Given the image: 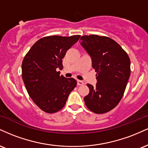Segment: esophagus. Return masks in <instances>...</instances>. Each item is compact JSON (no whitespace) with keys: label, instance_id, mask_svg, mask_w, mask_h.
<instances>
[{"label":"esophagus","instance_id":"esophagus-1","mask_svg":"<svg viewBox=\"0 0 148 148\" xmlns=\"http://www.w3.org/2000/svg\"><path fill=\"white\" fill-rule=\"evenodd\" d=\"M84 84V82L83 81H80V80H77V85L78 86H83Z\"/></svg>","mask_w":148,"mask_h":148}]
</instances>
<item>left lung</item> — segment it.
<instances>
[{"mask_svg":"<svg viewBox=\"0 0 148 148\" xmlns=\"http://www.w3.org/2000/svg\"><path fill=\"white\" fill-rule=\"evenodd\" d=\"M80 43L92 59L97 82L88 84L85 103L93 113L101 114L114 108L123 97L131 74L130 59L116 42L106 36L84 35Z\"/></svg>","mask_w":148,"mask_h":148,"instance_id":"left-lung-1","label":"left lung"}]
</instances>
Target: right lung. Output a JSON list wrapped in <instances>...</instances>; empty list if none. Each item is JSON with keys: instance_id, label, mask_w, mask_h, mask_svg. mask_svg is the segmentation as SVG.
Wrapping results in <instances>:
<instances>
[{"instance_id": "right-lung-1", "label": "right lung", "mask_w": 148, "mask_h": 148, "mask_svg": "<svg viewBox=\"0 0 148 148\" xmlns=\"http://www.w3.org/2000/svg\"><path fill=\"white\" fill-rule=\"evenodd\" d=\"M81 35H52L37 41L22 62V79L30 97L40 109L48 113L63 108L69 95L76 86L73 78H64L62 69L66 52Z\"/></svg>"}]
</instances>
